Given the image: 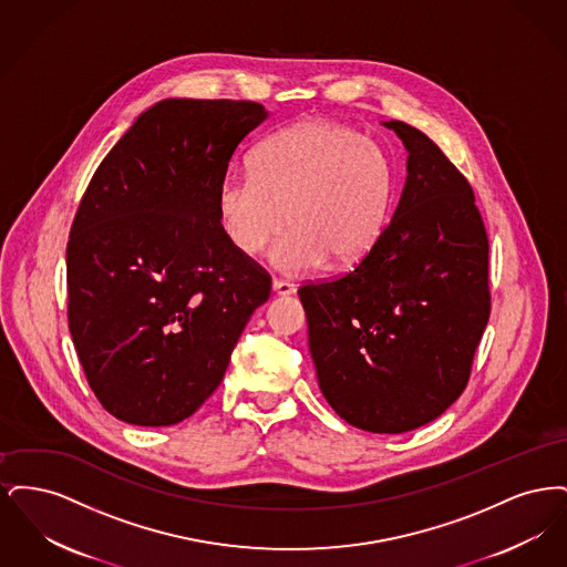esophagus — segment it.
Wrapping results in <instances>:
<instances>
[{
	"label": "esophagus",
	"instance_id": "obj_1",
	"mask_svg": "<svg viewBox=\"0 0 567 567\" xmlns=\"http://www.w3.org/2000/svg\"><path fill=\"white\" fill-rule=\"evenodd\" d=\"M271 291H274L276 296H293V293H296V285H291V282H287V280H274V282H271Z\"/></svg>",
	"mask_w": 567,
	"mask_h": 567
}]
</instances>
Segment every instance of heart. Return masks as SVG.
Segmentation results:
<instances>
[{
  "label": "heart",
  "instance_id": "b5f03b06",
  "mask_svg": "<svg viewBox=\"0 0 567 567\" xmlns=\"http://www.w3.org/2000/svg\"><path fill=\"white\" fill-rule=\"evenodd\" d=\"M391 157L368 135L331 121H301L270 135L252 155V174L227 172L216 215L227 240L246 257L271 250L282 274L352 264L377 244L393 204Z\"/></svg>",
  "mask_w": 567,
  "mask_h": 567
}]
</instances>
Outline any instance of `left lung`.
Wrapping results in <instances>:
<instances>
[{"label":"left lung","mask_w":567,"mask_h":567,"mask_svg":"<svg viewBox=\"0 0 567 567\" xmlns=\"http://www.w3.org/2000/svg\"><path fill=\"white\" fill-rule=\"evenodd\" d=\"M382 125L408 153L395 213L354 270L297 293L324 400L352 427L404 433L467 384L491 310L488 240L437 144L404 121Z\"/></svg>","instance_id":"8db88e82"}]
</instances>
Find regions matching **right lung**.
Masks as SVG:
<instances>
[{
  "label": "right lung",
  "instance_id": "1",
  "mask_svg": "<svg viewBox=\"0 0 567 567\" xmlns=\"http://www.w3.org/2000/svg\"><path fill=\"white\" fill-rule=\"evenodd\" d=\"M270 112L169 97L100 163L68 243V321L84 377L118 421L165 427L213 393L270 276L227 240L216 190Z\"/></svg>",
  "mask_w": 567,
  "mask_h": 567
}]
</instances>
